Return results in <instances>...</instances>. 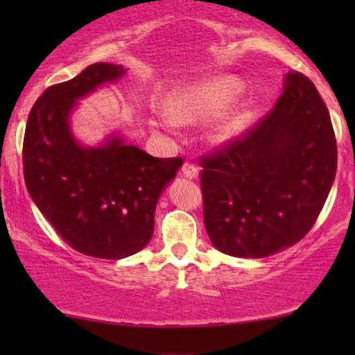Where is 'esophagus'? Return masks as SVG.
<instances>
[{"mask_svg": "<svg viewBox=\"0 0 355 355\" xmlns=\"http://www.w3.org/2000/svg\"><path fill=\"white\" fill-rule=\"evenodd\" d=\"M182 175L183 177L190 178V180H193V178L198 177V168L193 164H190V162H185L182 166Z\"/></svg>", "mask_w": 355, "mask_h": 355, "instance_id": "obj_1", "label": "esophagus"}]
</instances>
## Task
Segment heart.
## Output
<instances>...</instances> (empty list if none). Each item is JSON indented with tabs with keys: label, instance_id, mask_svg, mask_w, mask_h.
Here are the masks:
<instances>
[{
	"label": "heart",
	"instance_id": "1",
	"mask_svg": "<svg viewBox=\"0 0 355 355\" xmlns=\"http://www.w3.org/2000/svg\"><path fill=\"white\" fill-rule=\"evenodd\" d=\"M242 89L243 83L235 76H217L175 92L165 101V112L175 123H191L222 112L237 98ZM252 118L254 103L250 100L242 101L215 121L210 130V140L215 144H225L240 135Z\"/></svg>",
	"mask_w": 355,
	"mask_h": 355
}]
</instances>
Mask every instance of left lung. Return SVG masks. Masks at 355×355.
<instances>
[{
  "label": "left lung",
  "mask_w": 355,
  "mask_h": 355,
  "mask_svg": "<svg viewBox=\"0 0 355 355\" xmlns=\"http://www.w3.org/2000/svg\"><path fill=\"white\" fill-rule=\"evenodd\" d=\"M200 165L215 248L245 259L284 250L312 229L336 178L329 110L307 76L288 71L275 107Z\"/></svg>",
  "instance_id": "1"
}]
</instances>
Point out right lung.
Instances as JSON below:
<instances>
[{
	"instance_id": "obj_1",
	"label": "right lung",
	"mask_w": 355,
	"mask_h": 355,
	"mask_svg": "<svg viewBox=\"0 0 355 355\" xmlns=\"http://www.w3.org/2000/svg\"><path fill=\"white\" fill-rule=\"evenodd\" d=\"M126 73L121 64L95 63L75 78L53 85L36 100L23 141L26 189L68 245L98 259H125L153 235L155 209L182 158H155L116 133L98 146L73 137L70 115L105 83Z\"/></svg>"
}]
</instances>
